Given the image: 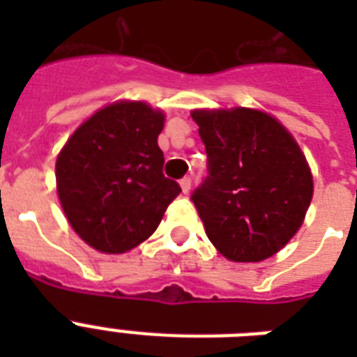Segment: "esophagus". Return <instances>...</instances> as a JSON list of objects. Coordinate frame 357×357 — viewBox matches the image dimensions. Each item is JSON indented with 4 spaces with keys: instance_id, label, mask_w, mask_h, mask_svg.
I'll return each instance as SVG.
<instances>
[{
    "instance_id": "1",
    "label": "esophagus",
    "mask_w": 357,
    "mask_h": 357,
    "mask_svg": "<svg viewBox=\"0 0 357 357\" xmlns=\"http://www.w3.org/2000/svg\"><path fill=\"white\" fill-rule=\"evenodd\" d=\"M179 187L183 190V195H189L190 192V178H183L179 181Z\"/></svg>"
}]
</instances>
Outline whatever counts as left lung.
Returning <instances> with one entry per match:
<instances>
[{"label": "left lung", "instance_id": "left-lung-1", "mask_svg": "<svg viewBox=\"0 0 357 357\" xmlns=\"http://www.w3.org/2000/svg\"><path fill=\"white\" fill-rule=\"evenodd\" d=\"M209 178L192 202L213 246L257 263L294 237L313 198L304 151L276 116L250 107L195 109Z\"/></svg>", "mask_w": 357, "mask_h": 357}]
</instances>
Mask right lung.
Listing matches in <instances>:
<instances>
[{
	"mask_svg": "<svg viewBox=\"0 0 357 357\" xmlns=\"http://www.w3.org/2000/svg\"><path fill=\"white\" fill-rule=\"evenodd\" d=\"M162 128L161 109L119 100L89 116L59 151L61 207L75 234L98 252L126 254L144 243L181 192L162 176Z\"/></svg>",
	"mask_w": 357,
	"mask_h": 357,
	"instance_id": "1",
	"label": "right lung"
}]
</instances>
